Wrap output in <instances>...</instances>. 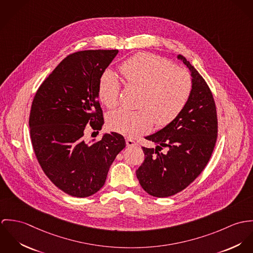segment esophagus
<instances>
[{
	"instance_id": "esophagus-1",
	"label": "esophagus",
	"mask_w": 253,
	"mask_h": 253,
	"mask_svg": "<svg viewBox=\"0 0 253 253\" xmlns=\"http://www.w3.org/2000/svg\"><path fill=\"white\" fill-rule=\"evenodd\" d=\"M126 144H127L128 147H131V146H137L138 142H136L135 140H131V139H127L126 140Z\"/></svg>"
}]
</instances>
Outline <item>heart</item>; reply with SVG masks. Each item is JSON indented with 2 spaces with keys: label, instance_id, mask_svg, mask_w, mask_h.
Segmentation results:
<instances>
[{
  "label": "heart",
  "instance_id": "1",
  "mask_svg": "<svg viewBox=\"0 0 253 253\" xmlns=\"http://www.w3.org/2000/svg\"><path fill=\"white\" fill-rule=\"evenodd\" d=\"M120 72L127 85L140 88L137 111L119 109L108 116L111 130L135 138L151 130L154 123L166 126L186 106L191 91L189 73L176 69L164 58L150 53H138L122 63ZM121 85L112 71L103 73L99 80L98 96L109 109L117 106Z\"/></svg>",
  "mask_w": 253,
  "mask_h": 253
}]
</instances>
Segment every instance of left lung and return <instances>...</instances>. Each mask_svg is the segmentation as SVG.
<instances>
[{
    "mask_svg": "<svg viewBox=\"0 0 253 253\" xmlns=\"http://www.w3.org/2000/svg\"><path fill=\"white\" fill-rule=\"evenodd\" d=\"M189 69L192 91L179 115L160 131L145 137L155 148L141 147L144 161L137 169L140 186L149 195L172 196L185 189L207 166L217 139V114L210 87L196 69L177 55ZM168 152L161 150L164 147Z\"/></svg>",
    "mask_w": 253,
    "mask_h": 253,
    "instance_id": "1",
    "label": "left lung"
}]
</instances>
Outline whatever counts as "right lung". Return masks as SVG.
<instances>
[{
    "label": "right lung",
    "mask_w": 253,
    "mask_h": 253,
    "mask_svg": "<svg viewBox=\"0 0 253 253\" xmlns=\"http://www.w3.org/2000/svg\"><path fill=\"white\" fill-rule=\"evenodd\" d=\"M117 53L98 49L70 54L39 87L32 103L29 126L36 157L51 182L71 196L99 191L126 145L114 132L92 144L84 139L86 126L98 132L104 124L98 84Z\"/></svg>",
    "instance_id": "obj_1"
}]
</instances>
